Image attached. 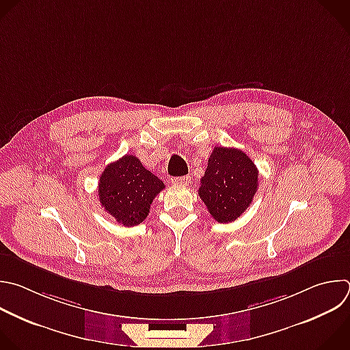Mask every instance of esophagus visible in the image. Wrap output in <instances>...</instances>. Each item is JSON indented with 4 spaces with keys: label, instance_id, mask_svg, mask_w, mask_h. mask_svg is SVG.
<instances>
[{
    "label": "esophagus",
    "instance_id": "esophagus-1",
    "mask_svg": "<svg viewBox=\"0 0 350 350\" xmlns=\"http://www.w3.org/2000/svg\"><path fill=\"white\" fill-rule=\"evenodd\" d=\"M191 183V178L188 176H183V177H173L172 178V184L173 185H188Z\"/></svg>",
    "mask_w": 350,
    "mask_h": 350
}]
</instances>
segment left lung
Masks as SVG:
<instances>
[{
	"label": "left lung",
	"instance_id": "obj_1",
	"mask_svg": "<svg viewBox=\"0 0 350 350\" xmlns=\"http://www.w3.org/2000/svg\"><path fill=\"white\" fill-rule=\"evenodd\" d=\"M258 188V170L246 152L214 147L198 191L211 217L232 222L252 204Z\"/></svg>",
	"mask_w": 350,
	"mask_h": 350
}]
</instances>
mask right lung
Masks as SVG:
<instances>
[{
  "label": "right lung",
  "instance_id": "obj_1",
  "mask_svg": "<svg viewBox=\"0 0 350 350\" xmlns=\"http://www.w3.org/2000/svg\"><path fill=\"white\" fill-rule=\"evenodd\" d=\"M165 184L147 170L139 158L125 155L105 166L98 180V199L118 224L135 226L143 222L152 200Z\"/></svg>",
  "mask_w": 350,
  "mask_h": 350
}]
</instances>
